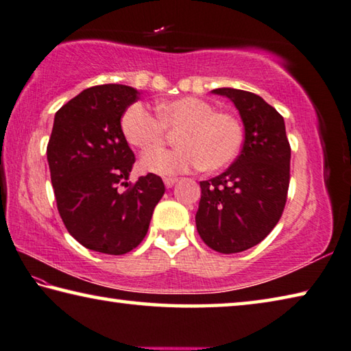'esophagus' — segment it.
Wrapping results in <instances>:
<instances>
[{
    "label": "esophagus",
    "instance_id": "obj_1",
    "mask_svg": "<svg viewBox=\"0 0 351 351\" xmlns=\"http://www.w3.org/2000/svg\"><path fill=\"white\" fill-rule=\"evenodd\" d=\"M163 183H165L166 188H172L177 183V179H176V177H165Z\"/></svg>",
    "mask_w": 351,
    "mask_h": 351
}]
</instances>
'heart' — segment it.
Instances as JSON below:
<instances>
[{
    "label": "heart",
    "mask_w": 351,
    "mask_h": 351,
    "mask_svg": "<svg viewBox=\"0 0 351 351\" xmlns=\"http://www.w3.org/2000/svg\"><path fill=\"white\" fill-rule=\"evenodd\" d=\"M158 119L145 104L134 103L121 115L120 128L131 146L146 152L140 160L141 171L156 176H176L202 168L214 172L237 157L243 141L241 121L230 112L214 110L199 97H179L158 103ZM179 130L180 146L169 152H151L161 145L165 131Z\"/></svg>",
    "instance_id": "b5f03b06"
}]
</instances>
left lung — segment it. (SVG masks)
<instances>
[{"label":"left lung","mask_w":351,"mask_h":351,"mask_svg":"<svg viewBox=\"0 0 351 351\" xmlns=\"http://www.w3.org/2000/svg\"><path fill=\"white\" fill-rule=\"evenodd\" d=\"M211 92L234 103L245 140L228 169L200 182L195 226L208 247L232 254L262 242L279 222L290 183L291 149L284 117L262 97L234 88Z\"/></svg>","instance_id":"obj_1"}]
</instances>
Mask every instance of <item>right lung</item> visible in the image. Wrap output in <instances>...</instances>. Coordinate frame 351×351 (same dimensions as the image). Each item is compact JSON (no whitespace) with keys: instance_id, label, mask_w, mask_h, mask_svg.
Listing matches in <instances>:
<instances>
[{"instance_id":"1","label":"right lung","mask_w":351,"mask_h":351,"mask_svg":"<svg viewBox=\"0 0 351 351\" xmlns=\"http://www.w3.org/2000/svg\"><path fill=\"white\" fill-rule=\"evenodd\" d=\"M138 95L125 84L94 86L53 119L47 163L58 213L69 234L98 253L120 256L137 247L165 194L156 174L128 183L135 157L120 120ZM119 184L130 188L120 193Z\"/></svg>"}]
</instances>
